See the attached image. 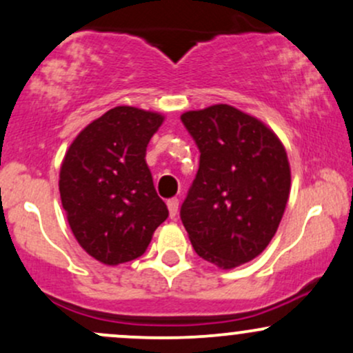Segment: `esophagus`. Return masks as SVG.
<instances>
[{
	"label": "esophagus",
	"instance_id": "obj_1",
	"mask_svg": "<svg viewBox=\"0 0 353 353\" xmlns=\"http://www.w3.org/2000/svg\"><path fill=\"white\" fill-rule=\"evenodd\" d=\"M168 208H169V216L170 218H176L177 211H179V199L177 197H172V199L168 201Z\"/></svg>",
	"mask_w": 353,
	"mask_h": 353
}]
</instances>
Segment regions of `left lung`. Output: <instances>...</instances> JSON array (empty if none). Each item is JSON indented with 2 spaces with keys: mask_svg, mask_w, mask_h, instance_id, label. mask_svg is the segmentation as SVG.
<instances>
[{
  "mask_svg": "<svg viewBox=\"0 0 353 353\" xmlns=\"http://www.w3.org/2000/svg\"><path fill=\"white\" fill-rule=\"evenodd\" d=\"M181 120L201 152L181 206L191 245L224 270L251 261L283 218L292 181L285 147L265 123L226 103Z\"/></svg>",
  "mask_w": 353,
  "mask_h": 353,
  "instance_id": "left-lung-1",
  "label": "left lung"
}]
</instances>
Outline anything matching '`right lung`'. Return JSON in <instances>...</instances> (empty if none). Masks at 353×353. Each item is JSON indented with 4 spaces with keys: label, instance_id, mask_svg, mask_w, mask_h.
<instances>
[{
    "label": "right lung",
    "instance_id": "1",
    "mask_svg": "<svg viewBox=\"0 0 353 353\" xmlns=\"http://www.w3.org/2000/svg\"><path fill=\"white\" fill-rule=\"evenodd\" d=\"M162 120L135 107L110 108L65 154L61 206L80 246L105 265L142 256L169 216L144 159Z\"/></svg>",
    "mask_w": 353,
    "mask_h": 353
}]
</instances>
